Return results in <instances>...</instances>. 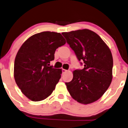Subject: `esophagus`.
I'll list each match as a JSON object with an SVG mask.
<instances>
[{"instance_id": "34e87169", "label": "esophagus", "mask_w": 128, "mask_h": 128, "mask_svg": "<svg viewBox=\"0 0 128 128\" xmlns=\"http://www.w3.org/2000/svg\"><path fill=\"white\" fill-rule=\"evenodd\" d=\"M62 73H66L67 72L68 70H65V69H62Z\"/></svg>"}]
</instances>
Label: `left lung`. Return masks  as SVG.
I'll return each mask as SVG.
<instances>
[{
    "label": "left lung",
    "mask_w": 128,
    "mask_h": 128,
    "mask_svg": "<svg viewBox=\"0 0 128 128\" xmlns=\"http://www.w3.org/2000/svg\"><path fill=\"white\" fill-rule=\"evenodd\" d=\"M62 34L74 51L82 70L73 71V78L66 82L70 94L82 104H89L102 96L112 80L113 58L110 48L96 33L88 29L64 32Z\"/></svg>",
    "instance_id": "8db88e82"
}]
</instances>
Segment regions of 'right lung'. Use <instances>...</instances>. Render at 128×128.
Segmentation results:
<instances>
[{"mask_svg": "<svg viewBox=\"0 0 128 128\" xmlns=\"http://www.w3.org/2000/svg\"><path fill=\"white\" fill-rule=\"evenodd\" d=\"M66 43L60 33L43 32L26 40L16 54L14 78L22 93L33 101L45 100L58 82L62 70L50 66L56 49Z\"/></svg>", "mask_w": 128, "mask_h": 128, "instance_id": "obj_1", "label": "right lung"}]
</instances>
